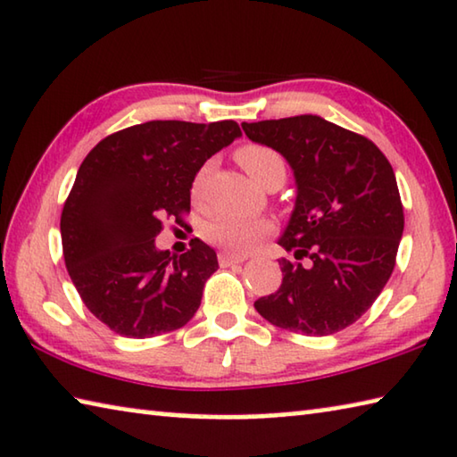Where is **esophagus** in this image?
<instances>
[{
  "mask_svg": "<svg viewBox=\"0 0 457 457\" xmlns=\"http://www.w3.org/2000/svg\"><path fill=\"white\" fill-rule=\"evenodd\" d=\"M217 260H220L221 266H229V264H237V262H244V256H236V254H229V252H220V256H217Z\"/></svg>",
  "mask_w": 457,
  "mask_h": 457,
  "instance_id": "1",
  "label": "esophagus"
}]
</instances>
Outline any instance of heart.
I'll return each mask as SVG.
<instances>
[{"label": "heart", "mask_w": 457, "mask_h": 457, "mask_svg": "<svg viewBox=\"0 0 457 457\" xmlns=\"http://www.w3.org/2000/svg\"><path fill=\"white\" fill-rule=\"evenodd\" d=\"M237 162L242 169L256 180L258 185H266V180L277 172L285 170V162L277 150L262 146V144H245L236 152ZM209 166L195 175L191 193L195 199H201L205 193ZM272 221L266 217H237V215H220L212 220L203 229V236L209 242L220 245L221 250L229 252V254H245L252 248L264 240V237L272 231Z\"/></svg>", "instance_id": "1"}]
</instances>
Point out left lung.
I'll return each mask as SVG.
<instances>
[{"label":"left lung","instance_id":"obj_1","mask_svg":"<svg viewBox=\"0 0 457 457\" xmlns=\"http://www.w3.org/2000/svg\"><path fill=\"white\" fill-rule=\"evenodd\" d=\"M252 142L293 169L296 197L278 244L282 285L254 307L303 336H331L358 321L390 278L404 215L393 166L368 140L320 115L242 124Z\"/></svg>","mask_w":457,"mask_h":457}]
</instances>
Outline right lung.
Here are the masks:
<instances>
[{"instance_id": "add662e5", "label": "right lung", "mask_w": 457, "mask_h": 457, "mask_svg": "<svg viewBox=\"0 0 457 457\" xmlns=\"http://www.w3.org/2000/svg\"><path fill=\"white\" fill-rule=\"evenodd\" d=\"M236 121L154 120L101 140L79 166L61 215L62 254L85 307L124 337H152L193 320L220 268L199 237L175 256L156 248L166 217L183 221L193 179L240 137Z\"/></svg>"}]
</instances>
